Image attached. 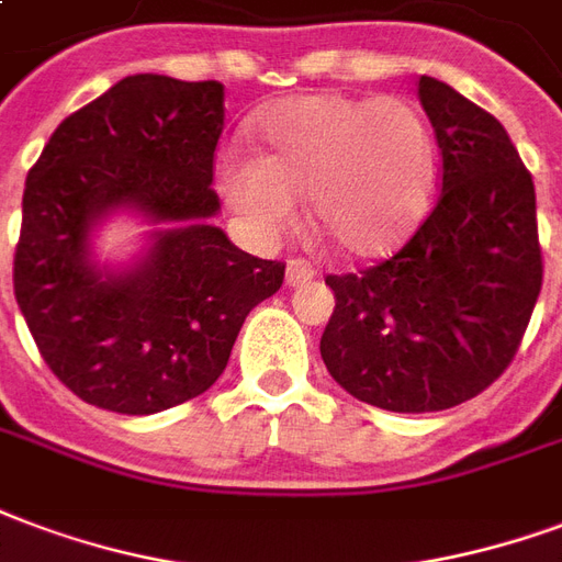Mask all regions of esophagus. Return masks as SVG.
<instances>
[{
    "label": "esophagus",
    "instance_id": "34e87169",
    "mask_svg": "<svg viewBox=\"0 0 562 562\" xmlns=\"http://www.w3.org/2000/svg\"><path fill=\"white\" fill-rule=\"evenodd\" d=\"M315 277L313 265H306L303 259H292L289 261V268H285V282L289 285H301V282H310Z\"/></svg>",
    "mask_w": 562,
    "mask_h": 562
}]
</instances>
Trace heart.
Returning <instances> with one entry per match:
<instances>
[{"instance_id": "heart-1", "label": "heart", "mask_w": 562, "mask_h": 562, "mask_svg": "<svg viewBox=\"0 0 562 562\" xmlns=\"http://www.w3.org/2000/svg\"><path fill=\"white\" fill-rule=\"evenodd\" d=\"M259 154L220 157V193L256 238H277L306 196L313 226L339 252L384 256L417 226L431 193L429 127L405 98L301 94L261 112Z\"/></svg>"}]
</instances>
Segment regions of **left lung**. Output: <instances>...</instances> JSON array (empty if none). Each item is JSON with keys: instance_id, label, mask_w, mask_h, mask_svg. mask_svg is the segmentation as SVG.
I'll return each instance as SVG.
<instances>
[{"instance_id": "8db88e82", "label": "left lung", "mask_w": 562, "mask_h": 562, "mask_svg": "<svg viewBox=\"0 0 562 562\" xmlns=\"http://www.w3.org/2000/svg\"><path fill=\"white\" fill-rule=\"evenodd\" d=\"M440 148L429 217L390 259L327 273V372L366 405L426 414L480 396L513 363L542 292L533 178L492 112L419 77Z\"/></svg>"}]
</instances>
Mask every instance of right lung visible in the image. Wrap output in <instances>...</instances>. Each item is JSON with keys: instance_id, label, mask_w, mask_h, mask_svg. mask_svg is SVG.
Listing matches in <instances>:
<instances>
[{"instance_id": "obj_1", "label": "right lung", "mask_w": 562, "mask_h": 562, "mask_svg": "<svg viewBox=\"0 0 562 562\" xmlns=\"http://www.w3.org/2000/svg\"><path fill=\"white\" fill-rule=\"evenodd\" d=\"M223 82L133 74L70 112L29 169L14 297L53 375L82 402L157 414L196 398L232 355L282 261L256 259L211 226ZM136 206L173 226L119 278L88 259L93 223Z\"/></svg>"}]
</instances>
